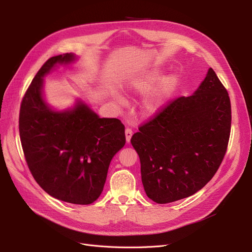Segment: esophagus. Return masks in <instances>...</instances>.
<instances>
[{
	"label": "esophagus",
	"instance_id": "esophagus-1",
	"mask_svg": "<svg viewBox=\"0 0 252 252\" xmlns=\"http://www.w3.org/2000/svg\"><path fill=\"white\" fill-rule=\"evenodd\" d=\"M125 136H126V142H127V143L130 142V139H131V136H132V130H131L130 128H126V130H125Z\"/></svg>",
	"mask_w": 252,
	"mask_h": 252
}]
</instances>
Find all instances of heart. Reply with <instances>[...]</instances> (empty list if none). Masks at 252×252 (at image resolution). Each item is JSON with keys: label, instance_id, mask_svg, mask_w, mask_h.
Segmentation results:
<instances>
[{"label": "heart", "instance_id": "heart-1", "mask_svg": "<svg viewBox=\"0 0 252 252\" xmlns=\"http://www.w3.org/2000/svg\"><path fill=\"white\" fill-rule=\"evenodd\" d=\"M159 75L161 74H159L158 70H151L143 75H140L138 78L131 79L128 82V90L131 94H145L159 79ZM174 84V78L171 77V75H168V77H165L159 81L156 87L152 88L151 91L150 90V92L149 91L150 93L148 92L149 94L145 95L141 104V108L144 116H155V114H157L164 107L171 91L173 90ZM116 101L122 106L126 104V100L122 95L116 96Z\"/></svg>", "mask_w": 252, "mask_h": 252}]
</instances>
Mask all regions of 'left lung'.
I'll use <instances>...</instances> for the list:
<instances>
[{
	"label": "left lung",
	"instance_id": "obj_1",
	"mask_svg": "<svg viewBox=\"0 0 252 252\" xmlns=\"http://www.w3.org/2000/svg\"><path fill=\"white\" fill-rule=\"evenodd\" d=\"M230 126L229 95L209 68L193 94L170 102L132 135L149 199L166 204L201 190L223 161Z\"/></svg>",
	"mask_w": 252,
	"mask_h": 252
}]
</instances>
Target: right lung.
<instances>
[{
	"label": "right lung",
	"instance_id": "right-lung-1",
	"mask_svg": "<svg viewBox=\"0 0 252 252\" xmlns=\"http://www.w3.org/2000/svg\"><path fill=\"white\" fill-rule=\"evenodd\" d=\"M74 53L50 58L37 71L23 97L19 129L32 177L52 197L88 205L101 195L112 158L124 147L125 126L100 118L81 98L57 110L44 96V77L59 65L77 61Z\"/></svg>",
	"mask_w": 252,
	"mask_h": 252
}]
</instances>
